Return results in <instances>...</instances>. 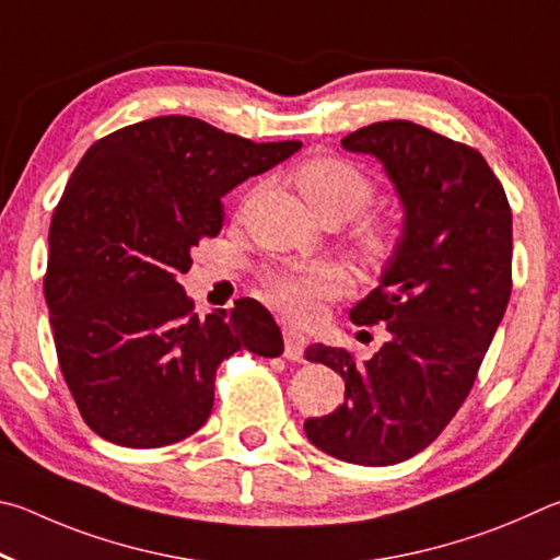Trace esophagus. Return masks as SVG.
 I'll return each instance as SVG.
<instances>
[{
	"label": "esophagus",
	"mask_w": 560,
	"mask_h": 560,
	"mask_svg": "<svg viewBox=\"0 0 560 560\" xmlns=\"http://www.w3.org/2000/svg\"><path fill=\"white\" fill-rule=\"evenodd\" d=\"M282 339H285V359L290 361H305V347L307 337L302 331L285 327L282 329Z\"/></svg>",
	"instance_id": "obj_1"
}]
</instances>
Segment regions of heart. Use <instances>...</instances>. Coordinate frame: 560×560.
I'll return each mask as SVG.
<instances>
[{
    "instance_id": "1",
    "label": "heart",
    "mask_w": 560,
    "mask_h": 560,
    "mask_svg": "<svg viewBox=\"0 0 560 560\" xmlns=\"http://www.w3.org/2000/svg\"><path fill=\"white\" fill-rule=\"evenodd\" d=\"M295 184L302 199L310 203L317 219L335 215L345 221L359 213L374 194V182L345 156L322 154L302 162L295 170ZM357 245L369 260L386 258L394 245V229L378 215H364L357 225ZM345 288V275L335 265H312L302 270L272 272L265 280L268 300L282 315L307 319L315 315L317 302Z\"/></svg>"
}]
</instances>
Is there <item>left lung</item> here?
I'll use <instances>...</instances> for the list:
<instances>
[{
	"mask_svg": "<svg viewBox=\"0 0 560 560\" xmlns=\"http://www.w3.org/2000/svg\"><path fill=\"white\" fill-rule=\"evenodd\" d=\"M341 147L381 162L404 225L378 285L349 312L384 322L388 341L361 364L307 347V361L345 378V404L305 433L331 457L386 467L433 443L475 384L512 295V209L482 154L423 125L374 122Z\"/></svg>",
	"mask_w": 560,
	"mask_h": 560,
	"instance_id": "8db88e82",
	"label": "left lung"
}]
</instances>
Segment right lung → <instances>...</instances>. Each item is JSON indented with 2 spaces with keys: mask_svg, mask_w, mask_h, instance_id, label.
<instances>
[{
  "mask_svg": "<svg viewBox=\"0 0 560 560\" xmlns=\"http://www.w3.org/2000/svg\"><path fill=\"white\" fill-rule=\"evenodd\" d=\"M300 147L162 115L103 137L78 162L48 229L44 295L61 374L97 435L122 447L179 443L209 420L223 359L282 354L260 302L201 319L179 275L199 241L219 235L223 196Z\"/></svg>",
  "mask_w": 560,
  "mask_h": 560,
  "instance_id": "1",
  "label": "right lung"
}]
</instances>
